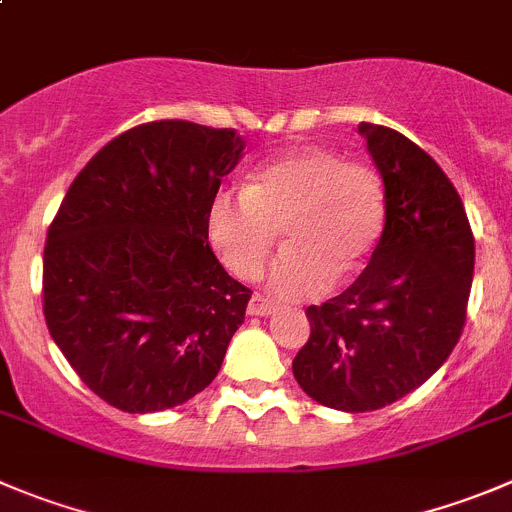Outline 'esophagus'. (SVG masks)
<instances>
[{"instance_id":"34e87169","label":"esophagus","mask_w":512,"mask_h":512,"mask_svg":"<svg viewBox=\"0 0 512 512\" xmlns=\"http://www.w3.org/2000/svg\"><path fill=\"white\" fill-rule=\"evenodd\" d=\"M276 311L274 301L264 299V296L253 294L251 301H248V314L251 316H271Z\"/></svg>"}]
</instances>
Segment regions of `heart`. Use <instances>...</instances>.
Instances as JSON below:
<instances>
[{
	"label": "heart",
	"mask_w": 512,
	"mask_h": 512,
	"mask_svg": "<svg viewBox=\"0 0 512 512\" xmlns=\"http://www.w3.org/2000/svg\"><path fill=\"white\" fill-rule=\"evenodd\" d=\"M384 226L379 175L334 148L304 145L261 165L248 188H226L208 208V238L233 276L259 279L284 233L269 291L276 299L306 301L329 281L364 269Z\"/></svg>",
	"instance_id": "heart-1"
}]
</instances>
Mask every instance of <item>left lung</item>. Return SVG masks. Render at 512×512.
<instances>
[{
  "instance_id": "obj_1",
  "label": "left lung",
  "mask_w": 512,
  "mask_h": 512,
  "mask_svg": "<svg viewBox=\"0 0 512 512\" xmlns=\"http://www.w3.org/2000/svg\"><path fill=\"white\" fill-rule=\"evenodd\" d=\"M384 183V231L367 269L334 299L309 306L311 337L294 357L319 405L372 412L425 384L465 326L475 238L440 165L402 133L362 123Z\"/></svg>"
}]
</instances>
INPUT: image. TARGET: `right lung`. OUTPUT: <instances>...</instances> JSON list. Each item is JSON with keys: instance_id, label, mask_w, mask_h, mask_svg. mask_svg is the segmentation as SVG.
Returning <instances> with one entry per match:
<instances>
[{"instance_id": "right-lung-1", "label": "right lung", "mask_w": 512, "mask_h": 512, "mask_svg": "<svg viewBox=\"0 0 512 512\" xmlns=\"http://www.w3.org/2000/svg\"><path fill=\"white\" fill-rule=\"evenodd\" d=\"M243 145L231 128L155 120L72 180L47 231L45 321L107 405L163 412L216 379L251 289L208 246V208Z\"/></svg>"}]
</instances>
